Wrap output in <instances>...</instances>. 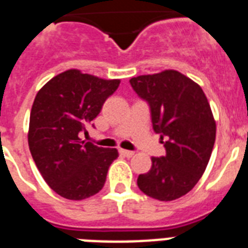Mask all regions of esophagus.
I'll return each instance as SVG.
<instances>
[{
    "label": "esophagus",
    "mask_w": 248,
    "mask_h": 248,
    "mask_svg": "<svg viewBox=\"0 0 248 248\" xmlns=\"http://www.w3.org/2000/svg\"><path fill=\"white\" fill-rule=\"evenodd\" d=\"M120 155H122L124 157L130 158L134 156V152H132V151H127V149H120Z\"/></svg>",
    "instance_id": "obj_1"
}]
</instances>
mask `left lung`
Returning <instances> with one entry per match:
<instances>
[{"label":"left lung","instance_id":"1","mask_svg":"<svg viewBox=\"0 0 248 248\" xmlns=\"http://www.w3.org/2000/svg\"><path fill=\"white\" fill-rule=\"evenodd\" d=\"M130 84L148 103L154 130L166 149L165 156L151 158L138 186L154 199H178L199 182L211 158L216 122L209 103L198 83L175 70L131 78Z\"/></svg>","mask_w":248,"mask_h":248}]
</instances>
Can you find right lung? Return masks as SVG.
<instances>
[{
    "instance_id": "obj_1",
    "label": "right lung",
    "mask_w": 248,
    "mask_h": 248,
    "mask_svg": "<svg viewBox=\"0 0 248 248\" xmlns=\"http://www.w3.org/2000/svg\"><path fill=\"white\" fill-rule=\"evenodd\" d=\"M118 86L120 79L107 80L71 69L50 79L36 94L28 145L44 181L62 198L83 200L104 187L118 151L80 141L79 134L87 132Z\"/></svg>"
}]
</instances>
